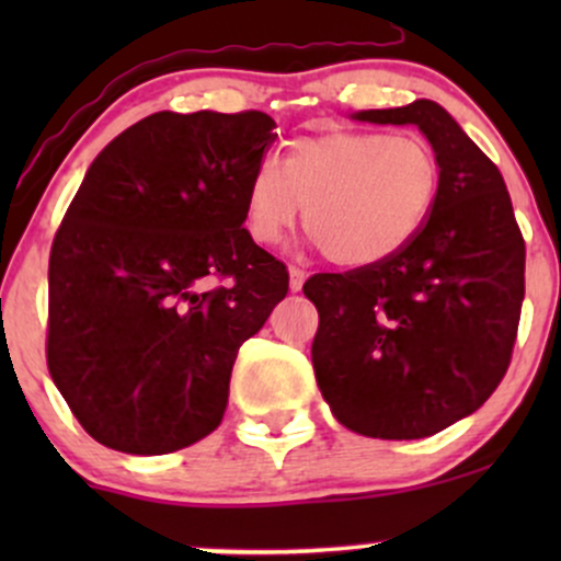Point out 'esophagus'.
<instances>
[{
  "instance_id": "1",
  "label": "esophagus",
  "mask_w": 561,
  "mask_h": 561,
  "mask_svg": "<svg viewBox=\"0 0 561 561\" xmlns=\"http://www.w3.org/2000/svg\"><path fill=\"white\" fill-rule=\"evenodd\" d=\"M302 282H306V272L298 266H289V289L298 293V289H302Z\"/></svg>"
}]
</instances>
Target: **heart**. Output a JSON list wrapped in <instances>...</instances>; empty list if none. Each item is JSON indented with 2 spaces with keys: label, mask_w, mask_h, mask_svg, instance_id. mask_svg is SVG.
I'll use <instances>...</instances> for the list:
<instances>
[{
  "label": "heart",
  "mask_w": 561,
  "mask_h": 561,
  "mask_svg": "<svg viewBox=\"0 0 561 561\" xmlns=\"http://www.w3.org/2000/svg\"><path fill=\"white\" fill-rule=\"evenodd\" d=\"M440 192V160L420 134L327 131L293 139L282 169L263 160L244 190V224L276 244L298 224L334 266L385 263L420 234Z\"/></svg>",
  "instance_id": "1"
}]
</instances>
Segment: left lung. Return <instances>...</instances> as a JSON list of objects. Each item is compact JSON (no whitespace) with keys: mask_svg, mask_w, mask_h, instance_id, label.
<instances>
[{"mask_svg":"<svg viewBox=\"0 0 561 561\" xmlns=\"http://www.w3.org/2000/svg\"><path fill=\"white\" fill-rule=\"evenodd\" d=\"M353 118L420 126L440 160V192L401 253L302 285L319 311L311 362L340 424L416 440L478 411L504 379L525 298V240L501 171L437 102Z\"/></svg>","mask_w":561,"mask_h":561,"instance_id":"left-lung-1","label":"left lung"}]
</instances>
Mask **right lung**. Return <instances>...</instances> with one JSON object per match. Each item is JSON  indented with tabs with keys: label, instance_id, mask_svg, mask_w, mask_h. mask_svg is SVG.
Segmentation results:
<instances>
[{
	"label": "right lung",
	"instance_id": "1",
	"mask_svg": "<svg viewBox=\"0 0 561 561\" xmlns=\"http://www.w3.org/2000/svg\"><path fill=\"white\" fill-rule=\"evenodd\" d=\"M274 128L261 111L152 113L89 165L49 253L47 366L102 446L171 454L221 424L237 351L289 287L242 227Z\"/></svg>",
	"mask_w": 561,
	"mask_h": 561
}]
</instances>
